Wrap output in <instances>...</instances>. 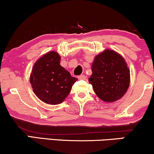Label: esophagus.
I'll use <instances>...</instances> for the list:
<instances>
[{"label": "esophagus", "mask_w": 154, "mask_h": 154, "mask_svg": "<svg viewBox=\"0 0 154 154\" xmlns=\"http://www.w3.org/2000/svg\"><path fill=\"white\" fill-rule=\"evenodd\" d=\"M78 79H85V78H86V77H85V76L84 75H79V76H78Z\"/></svg>", "instance_id": "esophagus-1"}]
</instances>
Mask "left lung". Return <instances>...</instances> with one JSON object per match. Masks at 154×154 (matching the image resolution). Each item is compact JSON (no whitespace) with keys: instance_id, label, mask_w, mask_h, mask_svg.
Masks as SVG:
<instances>
[{"instance_id":"8db88e82","label":"left lung","mask_w":154,"mask_h":154,"mask_svg":"<svg viewBox=\"0 0 154 154\" xmlns=\"http://www.w3.org/2000/svg\"><path fill=\"white\" fill-rule=\"evenodd\" d=\"M89 82L100 99L113 103L125 95L131 81L125 60L114 50L105 49L95 56Z\"/></svg>"}]
</instances>
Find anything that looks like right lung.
Masks as SVG:
<instances>
[{
	"mask_svg": "<svg viewBox=\"0 0 154 154\" xmlns=\"http://www.w3.org/2000/svg\"><path fill=\"white\" fill-rule=\"evenodd\" d=\"M60 60L57 51H49L41 57L32 68L30 83L33 91L47 104L62 103L77 80L60 65Z\"/></svg>",
	"mask_w": 154,
	"mask_h": 154,
	"instance_id": "add662e5",
	"label": "right lung"
}]
</instances>
